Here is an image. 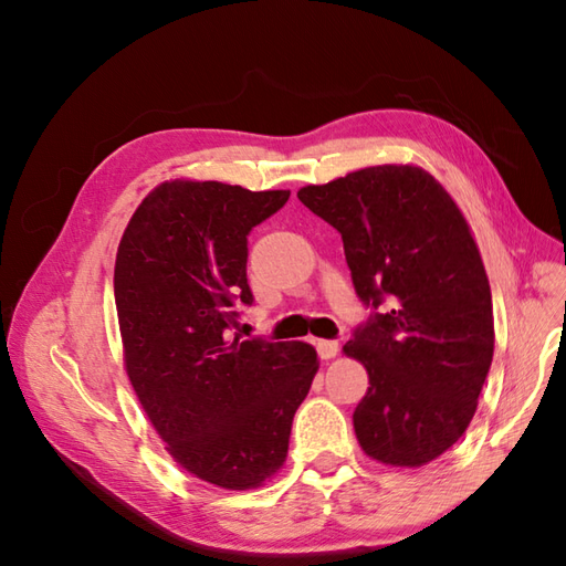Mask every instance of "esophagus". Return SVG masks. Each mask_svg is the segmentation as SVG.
Returning a JSON list of instances; mask_svg holds the SVG:
<instances>
[{
	"label": "esophagus",
	"instance_id": "34e87169",
	"mask_svg": "<svg viewBox=\"0 0 566 566\" xmlns=\"http://www.w3.org/2000/svg\"><path fill=\"white\" fill-rule=\"evenodd\" d=\"M338 353V342H327V338H319L317 342V355L322 360H332Z\"/></svg>",
	"mask_w": 566,
	"mask_h": 566
}]
</instances>
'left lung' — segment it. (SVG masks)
<instances>
[{"label":"left lung","instance_id":"left-lung-1","mask_svg":"<svg viewBox=\"0 0 566 566\" xmlns=\"http://www.w3.org/2000/svg\"><path fill=\"white\" fill-rule=\"evenodd\" d=\"M298 199L344 239L355 294L379 308L344 346L369 377L353 412L367 458L422 467L458 443L493 360V303L453 197L419 166H373Z\"/></svg>","mask_w":566,"mask_h":566}]
</instances>
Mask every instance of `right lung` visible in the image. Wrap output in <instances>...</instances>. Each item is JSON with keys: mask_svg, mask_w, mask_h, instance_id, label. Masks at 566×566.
Returning a JSON list of instances; mask_svg holds the SVG:
<instances>
[{"mask_svg": "<svg viewBox=\"0 0 566 566\" xmlns=\"http://www.w3.org/2000/svg\"><path fill=\"white\" fill-rule=\"evenodd\" d=\"M286 199L289 189L160 182L116 253L127 379L168 455L224 491L258 489L282 470L319 367L311 344L230 336L232 308L253 301L247 237Z\"/></svg>", "mask_w": 566, "mask_h": 566, "instance_id": "add662e5", "label": "right lung"}]
</instances>
